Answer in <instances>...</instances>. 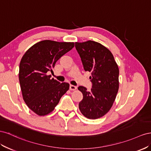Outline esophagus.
Instances as JSON below:
<instances>
[{
    "mask_svg": "<svg viewBox=\"0 0 151 151\" xmlns=\"http://www.w3.org/2000/svg\"><path fill=\"white\" fill-rule=\"evenodd\" d=\"M76 88H77V87H76V86L73 85H70V89L71 90H75Z\"/></svg>",
    "mask_w": 151,
    "mask_h": 151,
    "instance_id": "34e87169",
    "label": "esophagus"
}]
</instances>
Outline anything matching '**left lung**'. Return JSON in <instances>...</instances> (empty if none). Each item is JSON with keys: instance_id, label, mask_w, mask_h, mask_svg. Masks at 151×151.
Masks as SVG:
<instances>
[{"instance_id": "left-lung-1", "label": "left lung", "mask_w": 151, "mask_h": 151, "mask_svg": "<svg viewBox=\"0 0 151 151\" xmlns=\"http://www.w3.org/2000/svg\"><path fill=\"white\" fill-rule=\"evenodd\" d=\"M85 71L91 72L92 88L83 86L78 89L83 93L79 109L88 119H97L105 115L113 106L119 88V68L113 54L99 43L88 40L75 42Z\"/></svg>"}]
</instances>
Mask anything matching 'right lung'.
Here are the masks:
<instances>
[{"label": "right lung", "mask_w": 151, "mask_h": 151, "mask_svg": "<svg viewBox=\"0 0 151 151\" xmlns=\"http://www.w3.org/2000/svg\"><path fill=\"white\" fill-rule=\"evenodd\" d=\"M74 46L73 42L43 40L30 47L21 59L19 80L23 100L37 114L51 113L68 90L69 83L50 79L47 73H52L58 60Z\"/></svg>", "instance_id": "add662e5"}]
</instances>
